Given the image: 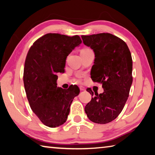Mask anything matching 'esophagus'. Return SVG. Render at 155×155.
Instances as JSON below:
<instances>
[{
	"instance_id": "obj_1",
	"label": "esophagus",
	"mask_w": 155,
	"mask_h": 155,
	"mask_svg": "<svg viewBox=\"0 0 155 155\" xmlns=\"http://www.w3.org/2000/svg\"><path fill=\"white\" fill-rule=\"evenodd\" d=\"M79 88H80V90H81V91H85V87H83V86H80Z\"/></svg>"
}]
</instances>
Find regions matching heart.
<instances>
[{"instance_id": "1", "label": "heart", "mask_w": 155, "mask_h": 155, "mask_svg": "<svg viewBox=\"0 0 155 155\" xmlns=\"http://www.w3.org/2000/svg\"><path fill=\"white\" fill-rule=\"evenodd\" d=\"M85 50H87V49H85Z\"/></svg>"}]
</instances>
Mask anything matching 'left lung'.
Masks as SVG:
<instances>
[{"mask_svg": "<svg viewBox=\"0 0 155 155\" xmlns=\"http://www.w3.org/2000/svg\"><path fill=\"white\" fill-rule=\"evenodd\" d=\"M83 44L95 54L91 70L93 81L103 84V93L91 98L85 107L87 116L97 124L113 121L122 111L133 83V61L128 47L124 41L111 33L81 36ZM87 91L91 96L90 88Z\"/></svg>", "mask_w": 155, "mask_h": 155, "instance_id": "1", "label": "left lung"}]
</instances>
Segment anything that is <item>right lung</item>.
Returning <instances> with one entry per match:
<instances>
[{
    "instance_id": "1",
    "label": "right lung",
    "mask_w": 155,
    "mask_h": 155,
    "mask_svg": "<svg viewBox=\"0 0 155 155\" xmlns=\"http://www.w3.org/2000/svg\"><path fill=\"white\" fill-rule=\"evenodd\" d=\"M82 42L80 37L48 33L33 43L26 57L23 81L32 111L51 128L64 124L73 99L79 94L77 86L68 90L57 87L58 73H64L65 60Z\"/></svg>"
}]
</instances>
